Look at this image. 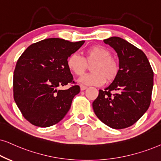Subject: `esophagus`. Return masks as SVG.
Segmentation results:
<instances>
[{"label":"esophagus","mask_w":161,"mask_h":161,"mask_svg":"<svg viewBox=\"0 0 161 161\" xmlns=\"http://www.w3.org/2000/svg\"><path fill=\"white\" fill-rule=\"evenodd\" d=\"M80 89H81V91H84V90H85V89H87V87L85 86V85H80Z\"/></svg>","instance_id":"1"}]
</instances>
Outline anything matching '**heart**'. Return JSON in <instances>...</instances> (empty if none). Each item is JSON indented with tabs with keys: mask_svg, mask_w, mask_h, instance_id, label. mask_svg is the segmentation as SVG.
<instances>
[{
	"mask_svg": "<svg viewBox=\"0 0 161 161\" xmlns=\"http://www.w3.org/2000/svg\"><path fill=\"white\" fill-rule=\"evenodd\" d=\"M91 73L81 77L79 81L88 85H101L105 81L111 82L117 78L119 72V63L111 56L108 49L101 45H94L87 49L84 58L73 53L67 59V66L71 73L82 76L91 64Z\"/></svg>",
	"mask_w": 161,
	"mask_h": 161,
	"instance_id": "b5f03b06",
	"label": "heart"
}]
</instances>
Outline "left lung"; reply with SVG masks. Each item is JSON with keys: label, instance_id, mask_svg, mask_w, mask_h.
Listing matches in <instances>:
<instances>
[{"label": "left lung", "instance_id": "left-lung-1", "mask_svg": "<svg viewBox=\"0 0 161 161\" xmlns=\"http://www.w3.org/2000/svg\"><path fill=\"white\" fill-rule=\"evenodd\" d=\"M104 42L114 49L119 63L117 78L93 102L95 114L114 129L128 128L143 116L150 105L154 73L141 50L119 37ZM116 92L112 95L111 92Z\"/></svg>", "mask_w": 161, "mask_h": 161}]
</instances>
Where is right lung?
Instances as JSON below:
<instances>
[{
	"label": "right lung",
	"instance_id": "1",
	"mask_svg": "<svg viewBox=\"0 0 161 161\" xmlns=\"http://www.w3.org/2000/svg\"><path fill=\"white\" fill-rule=\"evenodd\" d=\"M84 43L47 38L31 44L18 58L13 75L14 99L32 125H53L68 112L80 87L76 85L67 90L59 87L75 83L67 59Z\"/></svg>",
	"mask_w": 161,
	"mask_h": 161
}]
</instances>
